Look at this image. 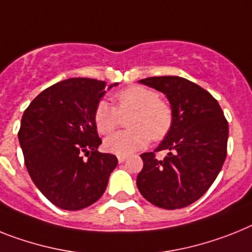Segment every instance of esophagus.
Wrapping results in <instances>:
<instances>
[{"label": "esophagus", "instance_id": "1", "mask_svg": "<svg viewBox=\"0 0 252 252\" xmlns=\"http://www.w3.org/2000/svg\"><path fill=\"white\" fill-rule=\"evenodd\" d=\"M126 158H127V157H125V156H118L117 157L118 162H120V163H124L125 160H126Z\"/></svg>", "mask_w": 252, "mask_h": 252}]
</instances>
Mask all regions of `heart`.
<instances>
[{"label":"heart","mask_w":252,"mask_h":252,"mask_svg":"<svg viewBox=\"0 0 252 252\" xmlns=\"http://www.w3.org/2000/svg\"><path fill=\"white\" fill-rule=\"evenodd\" d=\"M116 108L100 100L94 109V122L102 135H108L121 124V116L128 118L131 130L120 131L105 139L104 148L117 156H128L154 141L163 140L173 125V109L160 99L158 92L141 85H134L115 95Z\"/></svg>","instance_id":"heart-1"}]
</instances>
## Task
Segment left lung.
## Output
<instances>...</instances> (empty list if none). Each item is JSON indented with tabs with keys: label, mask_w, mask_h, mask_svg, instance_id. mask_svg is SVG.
<instances>
[{
	"label": "left lung",
	"mask_w": 252,
	"mask_h": 252,
	"mask_svg": "<svg viewBox=\"0 0 252 252\" xmlns=\"http://www.w3.org/2000/svg\"><path fill=\"white\" fill-rule=\"evenodd\" d=\"M141 84L167 95L173 125L154 152L143 153L136 185L145 199L163 209H181L203 196L227 157L228 122L209 92L180 76H154ZM167 150L163 159L155 153Z\"/></svg>",
	"instance_id": "8db88e82"
}]
</instances>
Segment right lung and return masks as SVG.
I'll use <instances>...</instances> for the list:
<instances>
[{
    "label": "right lung",
    "instance_id": "add662e5",
    "mask_svg": "<svg viewBox=\"0 0 252 252\" xmlns=\"http://www.w3.org/2000/svg\"><path fill=\"white\" fill-rule=\"evenodd\" d=\"M104 93L105 81L67 79L36 95L21 118L19 141L30 178L61 209L80 210L99 200L118 163L96 150L102 140L94 109ZM84 152L91 154L87 162Z\"/></svg>",
    "mask_w": 252,
    "mask_h": 252
}]
</instances>
